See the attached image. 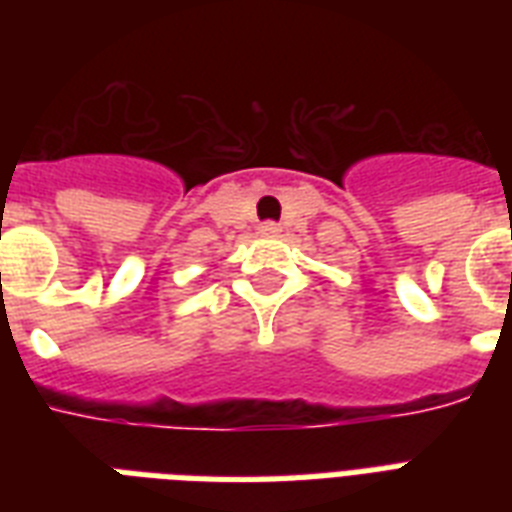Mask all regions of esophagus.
I'll list each match as a JSON object with an SVG mask.
<instances>
[{
    "instance_id": "34e87169",
    "label": "esophagus",
    "mask_w": 512,
    "mask_h": 512,
    "mask_svg": "<svg viewBox=\"0 0 512 512\" xmlns=\"http://www.w3.org/2000/svg\"><path fill=\"white\" fill-rule=\"evenodd\" d=\"M279 231H281L279 223H273V220H268V223H260V233H263V236H276Z\"/></svg>"
}]
</instances>
